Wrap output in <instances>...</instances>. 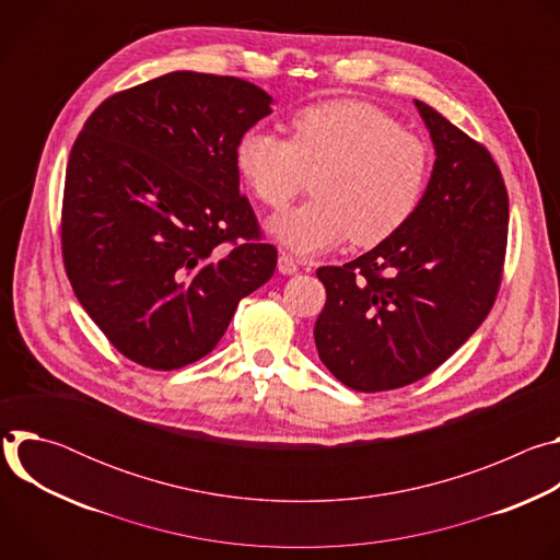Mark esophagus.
Listing matches in <instances>:
<instances>
[{"label": "esophagus", "mask_w": 560, "mask_h": 560, "mask_svg": "<svg viewBox=\"0 0 560 560\" xmlns=\"http://www.w3.org/2000/svg\"><path fill=\"white\" fill-rule=\"evenodd\" d=\"M277 268H279V272H281V275H294V272L299 270V264H296V259H294V257H290V255L281 253V255H279V264H277Z\"/></svg>", "instance_id": "34e87169"}]
</instances>
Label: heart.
<instances>
[{
    "instance_id": "1",
    "label": "heart",
    "mask_w": 560,
    "mask_h": 560,
    "mask_svg": "<svg viewBox=\"0 0 560 560\" xmlns=\"http://www.w3.org/2000/svg\"><path fill=\"white\" fill-rule=\"evenodd\" d=\"M288 130L290 139L253 128L234 145L238 175L268 208H285L314 177L312 201L268 221L285 250L310 257L350 236L359 246H376L419 208L430 150L381 108L332 100L296 110Z\"/></svg>"
}]
</instances>
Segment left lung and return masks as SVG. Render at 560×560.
I'll return each mask as SVG.
<instances>
[{"label": "left lung", "mask_w": 560, "mask_h": 560, "mask_svg": "<svg viewBox=\"0 0 560 560\" xmlns=\"http://www.w3.org/2000/svg\"><path fill=\"white\" fill-rule=\"evenodd\" d=\"M434 168L410 221L343 266L318 268V359L348 387L383 392L447 361L494 305L508 246V190L492 154L415 100Z\"/></svg>", "instance_id": "left-lung-1"}]
</instances>
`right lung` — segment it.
<instances>
[{"mask_svg": "<svg viewBox=\"0 0 560 560\" xmlns=\"http://www.w3.org/2000/svg\"><path fill=\"white\" fill-rule=\"evenodd\" d=\"M238 77L175 70L108 97L66 168L61 253L70 285L130 361L177 370L219 343L277 268L238 192L234 145L272 113Z\"/></svg>", "mask_w": 560, "mask_h": 560, "instance_id": "1", "label": "right lung"}]
</instances>
